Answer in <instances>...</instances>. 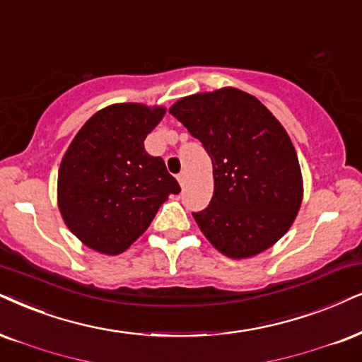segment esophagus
I'll use <instances>...</instances> for the list:
<instances>
[{
  "label": "esophagus",
  "instance_id": "obj_1",
  "mask_svg": "<svg viewBox=\"0 0 362 362\" xmlns=\"http://www.w3.org/2000/svg\"><path fill=\"white\" fill-rule=\"evenodd\" d=\"M177 180H178V184H180L182 187H184V185H185V180H187V173H185V172H180V173H178V175H177Z\"/></svg>",
  "mask_w": 362,
  "mask_h": 362
}]
</instances>
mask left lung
Returning a JSON list of instances; mask_svg holds the SVG:
<instances>
[{
  "mask_svg": "<svg viewBox=\"0 0 362 362\" xmlns=\"http://www.w3.org/2000/svg\"><path fill=\"white\" fill-rule=\"evenodd\" d=\"M168 112L202 141L214 167L202 234L230 259L254 257L289 230L304 185L294 145L257 98L234 86L180 98Z\"/></svg>",
  "mask_w": 362,
  "mask_h": 362,
  "instance_id": "8db88e82",
  "label": "left lung"
}]
</instances>
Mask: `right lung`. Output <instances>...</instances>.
Returning a JSON list of instances; mask_svg holds the SVG:
<instances>
[{
    "label": "right lung",
    "instance_id": "1",
    "mask_svg": "<svg viewBox=\"0 0 362 362\" xmlns=\"http://www.w3.org/2000/svg\"><path fill=\"white\" fill-rule=\"evenodd\" d=\"M165 107L108 105L71 140L58 170V209L86 247L105 255L127 250L180 185L144 141Z\"/></svg>",
    "mask_w": 362,
    "mask_h": 362
}]
</instances>
